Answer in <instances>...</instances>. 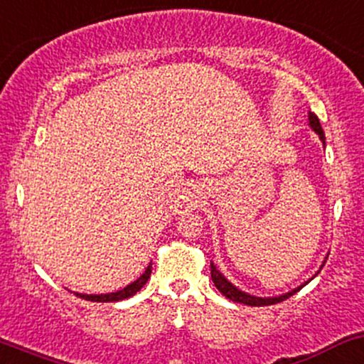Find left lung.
I'll return each instance as SVG.
<instances>
[{
	"label": "left lung",
	"instance_id": "obj_1",
	"mask_svg": "<svg viewBox=\"0 0 364 364\" xmlns=\"http://www.w3.org/2000/svg\"><path fill=\"white\" fill-rule=\"evenodd\" d=\"M309 124L311 127H313L314 131L319 134V138H321V141L325 143V133H323L321 129V124H319V119L316 115L313 114V112H309ZM210 277H213V282L215 285V289L219 290L225 297L230 299V301L233 302H240V304H247V306H271V304H278V302L282 301H287V299L290 297V295H294L295 292H299V290L302 289V287H299V289L292 290V292L285 294V295H279V297H269V299H262V297H254V295H249L245 292H242V290H238L237 287L231 285L228 279L223 277L221 273H219L218 269H215V266L210 262Z\"/></svg>",
	"mask_w": 364,
	"mask_h": 364
}]
</instances>
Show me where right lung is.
<instances>
[{"mask_svg": "<svg viewBox=\"0 0 364 364\" xmlns=\"http://www.w3.org/2000/svg\"><path fill=\"white\" fill-rule=\"evenodd\" d=\"M150 273H151V262L150 266L146 267L145 273L139 277L136 282H133L131 285H127L126 289L119 290V292H114V294H103V295H86V294H75L77 297L81 299H86V301H91V302H117V301H124V299L131 297V295H134L136 292L141 290V287L145 285L146 282H149L150 278Z\"/></svg>", "mask_w": 364, "mask_h": 364, "instance_id": "right-lung-1", "label": "right lung"}]
</instances>
